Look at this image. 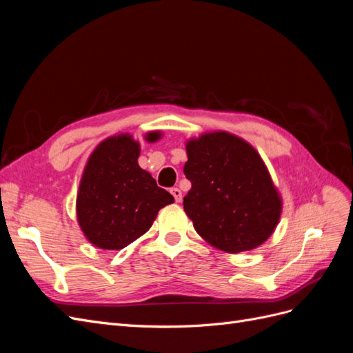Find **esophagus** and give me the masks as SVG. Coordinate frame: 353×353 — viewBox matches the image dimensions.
Wrapping results in <instances>:
<instances>
[{
  "label": "esophagus",
  "instance_id": "34e87169",
  "mask_svg": "<svg viewBox=\"0 0 353 353\" xmlns=\"http://www.w3.org/2000/svg\"><path fill=\"white\" fill-rule=\"evenodd\" d=\"M170 194H172V196L175 197V201H176V203L183 201V193H181L179 188H170Z\"/></svg>",
  "mask_w": 353,
  "mask_h": 353
}]
</instances>
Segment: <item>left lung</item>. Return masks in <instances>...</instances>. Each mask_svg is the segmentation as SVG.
Instances as JSON below:
<instances>
[{"label":"left lung","mask_w":353,"mask_h":353,"mask_svg":"<svg viewBox=\"0 0 353 353\" xmlns=\"http://www.w3.org/2000/svg\"><path fill=\"white\" fill-rule=\"evenodd\" d=\"M184 210L199 236L225 253L258 249L283 212V197L256 148L241 137L212 131L188 138Z\"/></svg>","instance_id":"left-lung-1"}]
</instances>
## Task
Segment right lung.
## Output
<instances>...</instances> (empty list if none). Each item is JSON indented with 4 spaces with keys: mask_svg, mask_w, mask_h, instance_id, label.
<instances>
[{
    "mask_svg": "<svg viewBox=\"0 0 353 353\" xmlns=\"http://www.w3.org/2000/svg\"><path fill=\"white\" fill-rule=\"evenodd\" d=\"M144 138L156 143L162 132L150 131ZM140 152V143L130 132L116 134L95 147L85 163L77 219L85 239L95 248H126L150 230L160 209L175 201L138 165Z\"/></svg>",
    "mask_w": 353,
    "mask_h": 353,
    "instance_id": "1",
    "label": "right lung"
}]
</instances>
